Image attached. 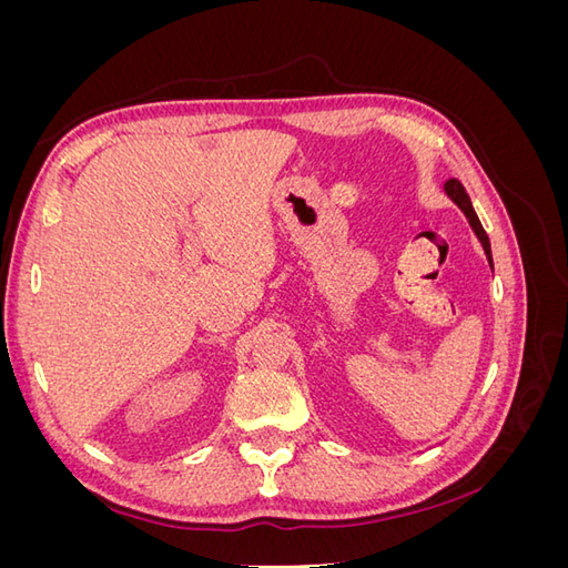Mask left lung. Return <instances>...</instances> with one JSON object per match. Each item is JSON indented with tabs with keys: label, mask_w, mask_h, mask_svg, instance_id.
Masks as SVG:
<instances>
[{
	"label": "left lung",
	"mask_w": 568,
	"mask_h": 568,
	"mask_svg": "<svg viewBox=\"0 0 568 568\" xmlns=\"http://www.w3.org/2000/svg\"><path fill=\"white\" fill-rule=\"evenodd\" d=\"M443 192H445V196H448V199H450V201L457 205V209L464 213V217H467L469 227L474 230V234H476V239H478V242H480V246H484V251H486L488 265L493 267V253H490V242H488V234H486L484 225H480V220H478V215H476V211H474V205H471V199H469V194L464 192V186H462L457 180H448V182H445Z\"/></svg>",
	"instance_id": "8db88e82"
}]
</instances>
